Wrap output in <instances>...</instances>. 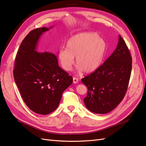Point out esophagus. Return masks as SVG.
Instances as JSON below:
<instances>
[{
    "mask_svg": "<svg viewBox=\"0 0 146 146\" xmlns=\"http://www.w3.org/2000/svg\"><path fill=\"white\" fill-rule=\"evenodd\" d=\"M78 82H79V80H78V79L75 77H73V83L74 84H77L78 83Z\"/></svg>",
    "mask_w": 146,
    "mask_h": 146,
    "instance_id": "esophagus-1",
    "label": "esophagus"
}]
</instances>
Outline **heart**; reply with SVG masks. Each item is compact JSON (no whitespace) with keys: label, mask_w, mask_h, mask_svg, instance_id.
<instances>
[{"label":"heart","mask_w":146,"mask_h":146,"mask_svg":"<svg viewBox=\"0 0 146 146\" xmlns=\"http://www.w3.org/2000/svg\"><path fill=\"white\" fill-rule=\"evenodd\" d=\"M106 50L107 43L97 33L84 32L71 36L66 42V48L59 51L58 57L66 71L72 69L76 57L77 70L90 73L100 67Z\"/></svg>","instance_id":"heart-1"}]
</instances>
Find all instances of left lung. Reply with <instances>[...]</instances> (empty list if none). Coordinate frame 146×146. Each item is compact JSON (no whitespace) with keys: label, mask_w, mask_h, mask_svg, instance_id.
<instances>
[{"label":"left lung","mask_w":146,"mask_h":146,"mask_svg":"<svg viewBox=\"0 0 146 146\" xmlns=\"http://www.w3.org/2000/svg\"><path fill=\"white\" fill-rule=\"evenodd\" d=\"M132 58L125 41L119 35L112 54L94 72L82 79L88 88L84 99L87 108L97 114L109 113L123 100L128 87Z\"/></svg>","instance_id":"1"}]
</instances>
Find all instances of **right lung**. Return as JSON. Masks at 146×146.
<instances>
[{"instance_id":"obj_1","label":"right lung","mask_w":146,"mask_h":146,"mask_svg":"<svg viewBox=\"0 0 146 146\" xmlns=\"http://www.w3.org/2000/svg\"><path fill=\"white\" fill-rule=\"evenodd\" d=\"M50 28L31 31L17 51L13 77L24 102L31 110L48 115L58 108L62 95L72 84V77L58 65L52 52L36 51L41 35Z\"/></svg>"}]
</instances>
